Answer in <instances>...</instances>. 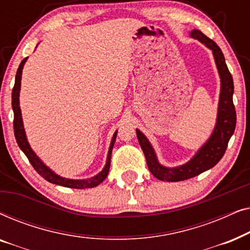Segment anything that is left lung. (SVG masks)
I'll use <instances>...</instances> for the list:
<instances>
[{"label":"left lung","instance_id":"1","mask_svg":"<svg viewBox=\"0 0 250 250\" xmlns=\"http://www.w3.org/2000/svg\"><path fill=\"white\" fill-rule=\"evenodd\" d=\"M190 36L192 39L200 41L201 43L213 51L215 62H216L218 74L221 77V93L217 119L210 138L198 150L192 159L184 165L174 167V168L160 165L157 160L155 150L150 145L148 139L140 129H136V136H138L139 143L146 156L149 170L158 180L167 181V182H179V181L191 179V177L199 175L205 170L216 165L224 156L228 143L234 132L235 123H237V114H235L233 104V78L225 63L223 52L213 40L208 39L200 30L193 29L190 33Z\"/></svg>","mask_w":250,"mask_h":250}]
</instances>
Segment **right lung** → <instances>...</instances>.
I'll list each match as a JSON object with an SVG mask.
<instances>
[{
    "mask_svg": "<svg viewBox=\"0 0 250 250\" xmlns=\"http://www.w3.org/2000/svg\"><path fill=\"white\" fill-rule=\"evenodd\" d=\"M26 60H27V58H25V59L21 61L18 70H17L15 86H13V88H12V109H13V115H15V118H13V129H15V136H16L17 143H18L19 148L22 150L27 158H28L29 163L32 164V166L34 167V169H35L36 172L43 177V179L49 181L50 183L58 184V186H62V187H67V188H73V189H88V188H94V187L99 186L101 182H104L109 173L112 146H114V145H115L117 132H115L114 136H112L110 146H109L107 163H105L104 168L102 169L101 172L98 174V175L91 177V179H86V180H70V179H64V177H61L59 175H57L54 172H52L49 167H47L46 165H44L42 160H41L39 157L35 155V152H34L32 148H30L29 143H28V141H27L25 129H23L21 110H20V107H19V92H20V83H21L22 68H23V64H25V62H26Z\"/></svg>",
    "mask_w": 250,
    "mask_h": 250,
    "instance_id": "right-lung-1",
    "label": "right lung"
}]
</instances>
